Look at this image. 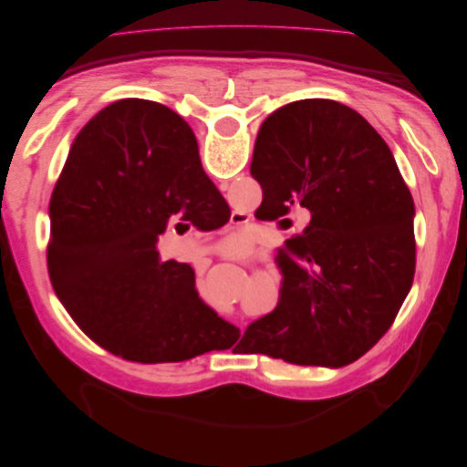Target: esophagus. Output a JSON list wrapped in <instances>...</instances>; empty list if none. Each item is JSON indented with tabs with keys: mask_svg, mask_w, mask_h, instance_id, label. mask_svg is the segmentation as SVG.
I'll list each match as a JSON object with an SVG mask.
<instances>
[{
	"mask_svg": "<svg viewBox=\"0 0 467 467\" xmlns=\"http://www.w3.org/2000/svg\"><path fill=\"white\" fill-rule=\"evenodd\" d=\"M232 218H234V220H244V216H239V214H234ZM237 223H239V222H237Z\"/></svg>",
	"mask_w": 467,
	"mask_h": 467,
	"instance_id": "34e87169",
	"label": "esophagus"
}]
</instances>
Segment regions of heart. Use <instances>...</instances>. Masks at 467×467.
I'll list each match as a JSON object with an SVG mask.
<instances>
[{
  "instance_id": "heart-1",
  "label": "heart",
  "mask_w": 467,
  "mask_h": 467,
  "mask_svg": "<svg viewBox=\"0 0 467 467\" xmlns=\"http://www.w3.org/2000/svg\"><path fill=\"white\" fill-rule=\"evenodd\" d=\"M242 245H244V242L239 237H232L228 242V249H242Z\"/></svg>"
}]
</instances>
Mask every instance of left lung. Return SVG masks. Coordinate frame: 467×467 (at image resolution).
<instances>
[{
    "label": "left lung",
    "instance_id": "1",
    "mask_svg": "<svg viewBox=\"0 0 467 467\" xmlns=\"http://www.w3.org/2000/svg\"><path fill=\"white\" fill-rule=\"evenodd\" d=\"M251 175L278 216L309 223L280 251L271 314L245 329L263 355L338 368L391 327L415 275L413 199L368 120L331 99H302L261 124Z\"/></svg>",
    "mask_w": 467,
    "mask_h": 467
}]
</instances>
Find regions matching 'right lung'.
<instances>
[{"instance_id": "obj_1", "label": "right lung", "mask_w": 467, "mask_h": 467, "mask_svg": "<svg viewBox=\"0 0 467 467\" xmlns=\"http://www.w3.org/2000/svg\"><path fill=\"white\" fill-rule=\"evenodd\" d=\"M214 191L191 126L171 109L124 99L83 126L50 199L47 263L54 292L91 341L142 364L237 341L235 325L201 300L191 265L158 251L167 223L187 207L189 220L206 214Z\"/></svg>"}]
</instances>
